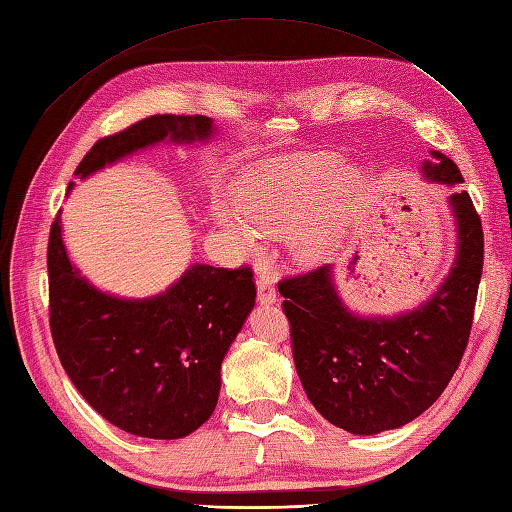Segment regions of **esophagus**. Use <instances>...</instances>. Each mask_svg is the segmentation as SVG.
Returning a JSON list of instances; mask_svg holds the SVG:
<instances>
[{"label": "esophagus", "instance_id": "obj_1", "mask_svg": "<svg viewBox=\"0 0 512 512\" xmlns=\"http://www.w3.org/2000/svg\"><path fill=\"white\" fill-rule=\"evenodd\" d=\"M258 284V302L260 304H273L276 302V284H273V278L267 276V273H260L256 278Z\"/></svg>", "mask_w": 512, "mask_h": 512}]
</instances>
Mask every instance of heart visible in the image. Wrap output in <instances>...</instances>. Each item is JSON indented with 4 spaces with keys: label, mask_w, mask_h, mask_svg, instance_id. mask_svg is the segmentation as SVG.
Wrapping results in <instances>:
<instances>
[{
    "label": "heart",
    "mask_w": 512,
    "mask_h": 512,
    "mask_svg": "<svg viewBox=\"0 0 512 512\" xmlns=\"http://www.w3.org/2000/svg\"><path fill=\"white\" fill-rule=\"evenodd\" d=\"M341 162L334 156H295L269 162L245 180L236 195V213L221 210L219 226L245 249L258 247V234L280 236L293 229L304 256H317L330 245L332 219L308 221L334 193ZM358 184L354 173L341 180L343 193Z\"/></svg>",
    "instance_id": "obj_1"
}]
</instances>
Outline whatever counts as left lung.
<instances>
[{
    "label": "left lung",
    "mask_w": 512,
    "mask_h": 512,
    "mask_svg": "<svg viewBox=\"0 0 512 512\" xmlns=\"http://www.w3.org/2000/svg\"><path fill=\"white\" fill-rule=\"evenodd\" d=\"M428 180L463 184L456 162L432 152ZM458 256L430 302L395 319L350 313L332 286L330 267L284 278L278 291L291 326L297 376L321 417L352 434L400 428L430 408L463 358L484 263L480 215L467 191L450 197Z\"/></svg>",
    "instance_id": "1"
}]
</instances>
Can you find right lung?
<instances>
[{
    "label": "right lung",
    "instance_id": "obj_1",
    "mask_svg": "<svg viewBox=\"0 0 512 512\" xmlns=\"http://www.w3.org/2000/svg\"><path fill=\"white\" fill-rule=\"evenodd\" d=\"M210 134L213 121L202 115H152L99 139L76 176L86 178L167 136L202 141ZM58 221L60 213L47 243L49 330L73 386L112 426L130 434H191L213 415L223 356L254 308L252 267L193 265L165 293L117 299L71 267Z\"/></svg>",
    "mask_w": 512,
    "mask_h": 512
}]
</instances>
